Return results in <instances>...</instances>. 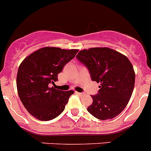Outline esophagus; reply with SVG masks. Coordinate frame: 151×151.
<instances>
[{
  "mask_svg": "<svg viewBox=\"0 0 151 151\" xmlns=\"http://www.w3.org/2000/svg\"><path fill=\"white\" fill-rule=\"evenodd\" d=\"M76 93L78 95H79V96H84L85 95V93H79V92H76Z\"/></svg>",
  "mask_w": 151,
  "mask_h": 151,
  "instance_id": "obj_1",
  "label": "esophagus"
}]
</instances>
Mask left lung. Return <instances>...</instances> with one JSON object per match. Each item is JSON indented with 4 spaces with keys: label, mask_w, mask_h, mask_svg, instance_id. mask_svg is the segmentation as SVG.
<instances>
[{
    "label": "left lung",
    "mask_w": 151,
    "mask_h": 151,
    "mask_svg": "<svg viewBox=\"0 0 151 151\" xmlns=\"http://www.w3.org/2000/svg\"><path fill=\"white\" fill-rule=\"evenodd\" d=\"M88 67L93 81L100 83L98 94L91 96L88 112L99 120H109L127 106L135 85V71L127 56L107 47L83 49L76 55Z\"/></svg>",
    "instance_id": "left-lung-1"
}]
</instances>
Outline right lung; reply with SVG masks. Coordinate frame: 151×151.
<instances>
[{"instance_id": "obj_1", "label": "right lung", "mask_w": 151, "mask_h": 151, "mask_svg": "<svg viewBox=\"0 0 151 151\" xmlns=\"http://www.w3.org/2000/svg\"><path fill=\"white\" fill-rule=\"evenodd\" d=\"M78 52L47 46L31 53L21 63L16 77L18 94L33 117L47 121L63 112L74 91H60L50 85H55L58 75Z\"/></svg>"}]
</instances>
